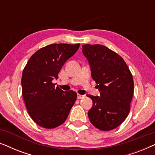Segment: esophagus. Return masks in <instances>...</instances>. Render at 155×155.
<instances>
[{"label":"esophagus","mask_w":155,"mask_h":155,"mask_svg":"<svg viewBox=\"0 0 155 155\" xmlns=\"http://www.w3.org/2000/svg\"><path fill=\"white\" fill-rule=\"evenodd\" d=\"M85 97V95H81V94H78V99H83Z\"/></svg>","instance_id":"1"}]
</instances>
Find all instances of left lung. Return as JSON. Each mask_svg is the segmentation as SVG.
<instances>
[{"label": "left lung", "mask_w": 155, "mask_h": 155, "mask_svg": "<svg viewBox=\"0 0 155 155\" xmlns=\"http://www.w3.org/2000/svg\"><path fill=\"white\" fill-rule=\"evenodd\" d=\"M82 53L100 92V97L87 94L93 101L88 111L89 118L99 130H113L124 121L130 112L134 92L133 75L122 57L107 46L84 44Z\"/></svg>", "instance_id": "obj_1"}]
</instances>
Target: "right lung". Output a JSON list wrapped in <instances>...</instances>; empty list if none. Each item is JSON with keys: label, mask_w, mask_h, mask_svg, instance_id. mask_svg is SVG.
<instances>
[{"label": "right lung", "mask_w": 155, "mask_h": 155, "mask_svg": "<svg viewBox=\"0 0 155 155\" xmlns=\"http://www.w3.org/2000/svg\"><path fill=\"white\" fill-rule=\"evenodd\" d=\"M80 44H53L30 57L22 72V93L29 115L39 126L51 129L63 124L77 99L73 90L63 92L52 80L73 56Z\"/></svg>", "instance_id": "obj_1"}]
</instances>
